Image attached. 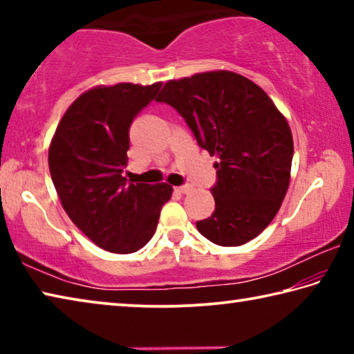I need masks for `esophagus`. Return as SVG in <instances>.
Returning <instances> with one entry per match:
<instances>
[{"label": "esophagus", "instance_id": "34e87169", "mask_svg": "<svg viewBox=\"0 0 354 354\" xmlns=\"http://www.w3.org/2000/svg\"><path fill=\"white\" fill-rule=\"evenodd\" d=\"M190 190H192V187H190V185H187V184L181 185V187H176V192H179V194H189Z\"/></svg>", "mask_w": 354, "mask_h": 354}]
</instances>
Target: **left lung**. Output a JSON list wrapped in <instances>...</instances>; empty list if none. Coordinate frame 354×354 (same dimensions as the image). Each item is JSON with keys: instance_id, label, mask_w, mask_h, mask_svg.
Returning <instances> with one entry per match:
<instances>
[{"instance_id": "obj_1", "label": "left lung", "mask_w": 354, "mask_h": 354, "mask_svg": "<svg viewBox=\"0 0 354 354\" xmlns=\"http://www.w3.org/2000/svg\"><path fill=\"white\" fill-rule=\"evenodd\" d=\"M158 101L175 107L198 145L220 159L215 211L196 230L220 247L259 236L289 189L293 140L283 113L257 84L226 70L169 81Z\"/></svg>"}]
</instances>
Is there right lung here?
Here are the masks:
<instances>
[{
  "label": "right lung",
  "instance_id": "1",
  "mask_svg": "<svg viewBox=\"0 0 354 354\" xmlns=\"http://www.w3.org/2000/svg\"><path fill=\"white\" fill-rule=\"evenodd\" d=\"M162 82L98 86L77 97L57 124L48 165L70 220L100 248L128 254L153 237L169 184H133L128 164L129 128Z\"/></svg>",
  "mask_w": 354,
  "mask_h": 354
}]
</instances>
